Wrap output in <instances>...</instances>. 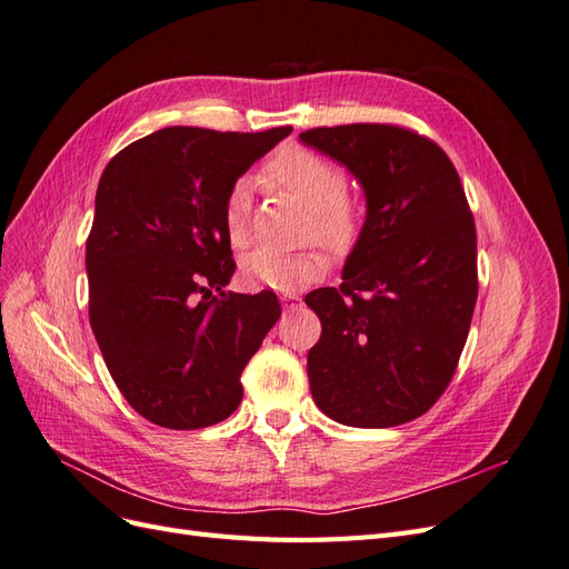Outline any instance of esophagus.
<instances>
[{
    "instance_id": "34e87169",
    "label": "esophagus",
    "mask_w": 569,
    "mask_h": 569,
    "mask_svg": "<svg viewBox=\"0 0 569 569\" xmlns=\"http://www.w3.org/2000/svg\"><path fill=\"white\" fill-rule=\"evenodd\" d=\"M280 301L284 308H297L301 306V297L297 295V291H284V295H280Z\"/></svg>"
}]
</instances>
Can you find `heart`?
<instances>
[{"label":"heart","instance_id":"obj_1","mask_svg":"<svg viewBox=\"0 0 569 569\" xmlns=\"http://www.w3.org/2000/svg\"><path fill=\"white\" fill-rule=\"evenodd\" d=\"M266 178L299 199L308 209L306 237H316L337 258H347L363 237V206L347 192V173L320 153L303 147H287L266 163ZM222 228L230 244L244 249L251 239V192L247 180H234L222 201ZM330 268L320 247L278 251L258 247L242 258V274L249 284L291 291L311 284Z\"/></svg>","mask_w":569,"mask_h":569}]
</instances>
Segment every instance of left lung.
Masks as SVG:
<instances>
[{
	"mask_svg": "<svg viewBox=\"0 0 569 569\" xmlns=\"http://www.w3.org/2000/svg\"><path fill=\"white\" fill-rule=\"evenodd\" d=\"M301 142L366 189L363 237L343 282L306 297L322 322L308 351L313 401L341 425L396 427L453 380L477 303V230L446 151L410 128H313Z\"/></svg>",
	"mask_w": 569,
	"mask_h": 569,
	"instance_id": "1",
	"label": "left lung"
}]
</instances>
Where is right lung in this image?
I'll list each match as a JSON object with an SVG mask.
<instances>
[{"label":"right lung","mask_w":569,"mask_h":569,"mask_svg":"<svg viewBox=\"0 0 569 569\" xmlns=\"http://www.w3.org/2000/svg\"><path fill=\"white\" fill-rule=\"evenodd\" d=\"M289 132L163 128L99 178L84 253L90 325L116 387L153 425L201 429L242 401L239 377L282 311L274 291H222L237 268L222 201Z\"/></svg>","instance_id":"obj_1"}]
</instances>
